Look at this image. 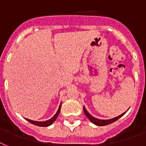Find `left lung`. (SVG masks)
<instances>
[{
	"instance_id": "left-lung-1",
	"label": "left lung",
	"mask_w": 146,
	"mask_h": 146,
	"mask_svg": "<svg viewBox=\"0 0 146 146\" xmlns=\"http://www.w3.org/2000/svg\"><path fill=\"white\" fill-rule=\"evenodd\" d=\"M83 111H84L85 114L86 115V117L89 119V120L91 121L92 123L94 124L97 125V126H105V125H108V124H110V123H112L115 122L116 120H117L119 118H120L122 117L125 113H122V114H120V116H118V117H116L114 118H112V119H110V120H100V119H98V118L94 117L92 116L90 114V113L87 111V110L86 109L85 106L83 107Z\"/></svg>"
}]
</instances>
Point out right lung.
I'll use <instances>...</instances> for the list:
<instances>
[{
  "label": "right lung",
  "instance_id": "obj_1",
  "mask_svg": "<svg viewBox=\"0 0 146 146\" xmlns=\"http://www.w3.org/2000/svg\"><path fill=\"white\" fill-rule=\"evenodd\" d=\"M60 108H61V104H60L59 108L57 110V113L54 114V116L52 118H50V120H46V121H43V122H41V121H35V120H29V119H27V118H26V120H27V121H29V123H33V124L34 125H36V126H38V127H48V126L52 124L56 120L57 117H58V115H59L60 111Z\"/></svg>",
  "mask_w": 146,
  "mask_h": 146
}]
</instances>
